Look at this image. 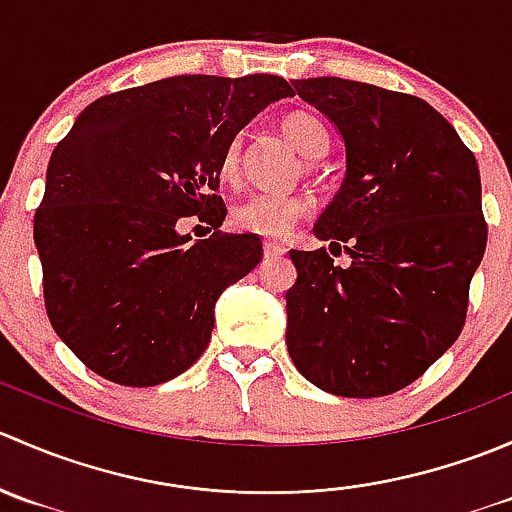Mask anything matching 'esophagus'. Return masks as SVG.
I'll use <instances>...</instances> for the list:
<instances>
[{"mask_svg":"<svg viewBox=\"0 0 512 512\" xmlns=\"http://www.w3.org/2000/svg\"><path fill=\"white\" fill-rule=\"evenodd\" d=\"M287 252L285 245H280V242H265V257H282Z\"/></svg>","mask_w":512,"mask_h":512,"instance_id":"obj_1","label":"esophagus"}]
</instances>
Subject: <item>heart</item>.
Wrapping results in <instances>:
<instances>
[{"label":"heart","instance_id":"b5f03b06","mask_svg":"<svg viewBox=\"0 0 512 512\" xmlns=\"http://www.w3.org/2000/svg\"><path fill=\"white\" fill-rule=\"evenodd\" d=\"M282 133L294 143L302 156L317 158L327 151L329 133L327 126L317 116L304 111L287 113L280 121ZM240 165V146L235 141L227 143L218 158V173L223 180H232ZM312 210L309 198L299 193H252L232 208V225L242 232L262 237H285L294 230V225L302 223Z\"/></svg>","mask_w":512,"mask_h":512}]
</instances>
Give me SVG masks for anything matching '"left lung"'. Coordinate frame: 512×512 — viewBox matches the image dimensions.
I'll return each instance as SVG.
<instances>
[{
	"label": "left lung",
	"mask_w": 512,
	"mask_h": 512,
	"mask_svg": "<svg viewBox=\"0 0 512 512\" xmlns=\"http://www.w3.org/2000/svg\"><path fill=\"white\" fill-rule=\"evenodd\" d=\"M342 133L347 175L314 225L324 247L289 250L287 352L299 374L347 399L394 394L461 334L488 240L476 156L423 98L361 81H294Z\"/></svg>",
	"instance_id": "left-lung-1"
}]
</instances>
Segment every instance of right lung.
<instances>
[{"instance_id": "1", "label": "right lung", "mask_w": 512, "mask_h": 512, "mask_svg": "<svg viewBox=\"0 0 512 512\" xmlns=\"http://www.w3.org/2000/svg\"><path fill=\"white\" fill-rule=\"evenodd\" d=\"M282 76H173L96 98L54 148L34 215L44 304L61 342L121 386H156L200 359L225 287L262 260L257 235L220 232L218 158ZM216 232L190 243L178 219Z\"/></svg>"}]
</instances>
